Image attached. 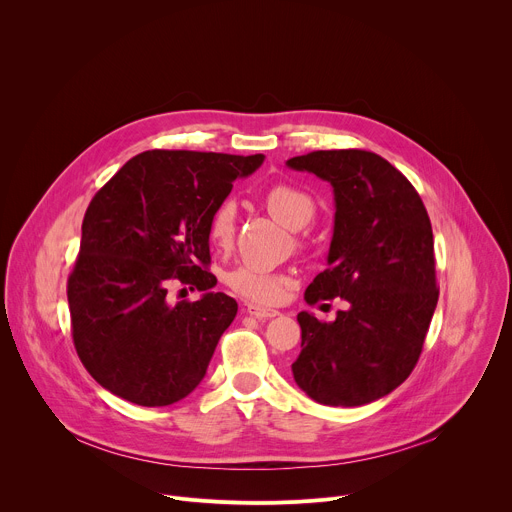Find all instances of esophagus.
<instances>
[{"label":"esophagus","mask_w":512,"mask_h":512,"mask_svg":"<svg viewBox=\"0 0 512 512\" xmlns=\"http://www.w3.org/2000/svg\"><path fill=\"white\" fill-rule=\"evenodd\" d=\"M247 314H251V316L257 318V320H269V318L279 316L277 310H273V308H261V306H255V304H249V306H247Z\"/></svg>","instance_id":"1"}]
</instances>
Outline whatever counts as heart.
<instances>
[{"instance_id": "obj_1", "label": "heart", "mask_w": 512, "mask_h": 512, "mask_svg": "<svg viewBox=\"0 0 512 512\" xmlns=\"http://www.w3.org/2000/svg\"><path fill=\"white\" fill-rule=\"evenodd\" d=\"M263 202L271 216L289 229L306 227L316 214L314 198L294 184H273L263 194ZM235 227V206L231 202L216 206L208 221V241L212 243V247L229 249L235 239ZM225 281L237 296L255 304H275L283 294V285L287 283V279L279 273L249 265H239L231 269L225 275Z\"/></svg>"}]
</instances>
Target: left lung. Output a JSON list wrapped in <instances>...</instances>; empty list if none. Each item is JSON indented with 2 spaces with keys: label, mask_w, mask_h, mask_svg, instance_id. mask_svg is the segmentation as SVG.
I'll list each match as a JSON object with an SVG mask.
<instances>
[{
  "label": "left lung",
  "mask_w": 512,
  "mask_h": 512,
  "mask_svg": "<svg viewBox=\"0 0 512 512\" xmlns=\"http://www.w3.org/2000/svg\"><path fill=\"white\" fill-rule=\"evenodd\" d=\"M287 168L326 180L334 192L328 269L306 302L342 298L332 322L300 312L298 387L322 405L358 407L395 391L413 371L437 306L433 233L411 182L364 150H320Z\"/></svg>",
  "instance_id": "1"
}]
</instances>
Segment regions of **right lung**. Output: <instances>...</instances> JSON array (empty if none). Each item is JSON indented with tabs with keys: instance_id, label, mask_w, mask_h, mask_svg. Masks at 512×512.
<instances>
[{
	"instance_id": "1",
	"label": "right lung",
	"mask_w": 512,
	"mask_h": 512,
	"mask_svg": "<svg viewBox=\"0 0 512 512\" xmlns=\"http://www.w3.org/2000/svg\"><path fill=\"white\" fill-rule=\"evenodd\" d=\"M263 160L152 150L95 194L66 296L77 354L103 389L164 407L200 385L239 308L223 291H210L208 221L233 182ZM172 280L194 284L201 300L172 305Z\"/></svg>"
}]
</instances>
